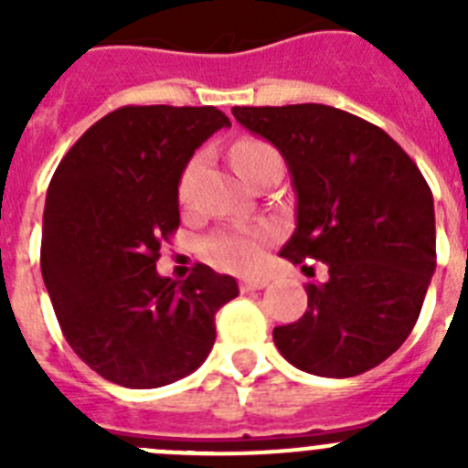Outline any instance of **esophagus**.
<instances>
[{
	"label": "esophagus",
	"instance_id": "esophagus-1",
	"mask_svg": "<svg viewBox=\"0 0 468 468\" xmlns=\"http://www.w3.org/2000/svg\"><path fill=\"white\" fill-rule=\"evenodd\" d=\"M264 285H267V279H241L239 281V291L255 292V291H262Z\"/></svg>",
	"mask_w": 468,
	"mask_h": 468
}]
</instances>
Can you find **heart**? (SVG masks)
<instances>
[{
  "mask_svg": "<svg viewBox=\"0 0 468 468\" xmlns=\"http://www.w3.org/2000/svg\"><path fill=\"white\" fill-rule=\"evenodd\" d=\"M234 161H237L239 171L248 177V173L258 168L260 164L271 159H281L279 152L271 147L270 143L258 138H246L234 147L231 152ZM201 168V156H194L187 161V166L180 173L177 180V197L180 204L187 206L192 201L194 183H197V173ZM274 239V231L267 227H258V229H237V231H222L215 234L206 241V253L215 264H220L225 270L231 271H253L258 270L260 262L264 258V248L270 246Z\"/></svg>",
  "mask_w": 468,
  "mask_h": 468,
  "instance_id": "heart-1",
  "label": "heart"
}]
</instances>
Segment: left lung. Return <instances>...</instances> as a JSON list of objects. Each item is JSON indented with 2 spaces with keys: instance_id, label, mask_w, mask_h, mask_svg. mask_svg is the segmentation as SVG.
Segmentation results:
<instances>
[{
  "instance_id": "obj_1",
  "label": "left lung",
  "mask_w": 468,
  "mask_h": 468,
  "mask_svg": "<svg viewBox=\"0 0 468 468\" xmlns=\"http://www.w3.org/2000/svg\"><path fill=\"white\" fill-rule=\"evenodd\" d=\"M283 154L297 227L281 255L328 264L307 283V312L274 328L285 361L321 378H354L412 333L436 270L433 197L415 161L382 128L316 102L234 107Z\"/></svg>"
}]
</instances>
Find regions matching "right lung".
Returning a JSON list of instances; mask_svg holds the SVG:
<instances>
[{"instance_id": "obj_1", "label": "right lung", "mask_w": 468, "mask_h": 468, "mask_svg": "<svg viewBox=\"0 0 468 468\" xmlns=\"http://www.w3.org/2000/svg\"><path fill=\"white\" fill-rule=\"evenodd\" d=\"M229 126L218 107L126 105L58 164L44 206L41 276L74 354L101 378L156 388L194 373L213 349L215 314L237 281L197 264L156 274L180 225L177 180L194 150Z\"/></svg>"}]
</instances>
